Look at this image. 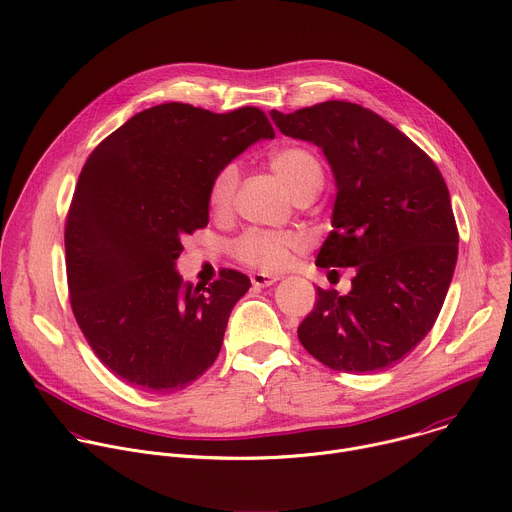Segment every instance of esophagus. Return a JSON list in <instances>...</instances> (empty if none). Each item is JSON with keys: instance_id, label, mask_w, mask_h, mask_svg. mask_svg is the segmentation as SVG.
Returning a JSON list of instances; mask_svg holds the SVG:
<instances>
[{"instance_id": "1", "label": "esophagus", "mask_w": 512, "mask_h": 512, "mask_svg": "<svg viewBox=\"0 0 512 512\" xmlns=\"http://www.w3.org/2000/svg\"><path fill=\"white\" fill-rule=\"evenodd\" d=\"M275 281H279V275H271V273H253L251 275L253 287H269Z\"/></svg>"}]
</instances>
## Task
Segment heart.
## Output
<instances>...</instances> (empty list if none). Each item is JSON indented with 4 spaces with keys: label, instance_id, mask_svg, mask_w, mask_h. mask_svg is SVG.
<instances>
[{
    "label": "heart",
    "instance_id": "heart-1",
    "mask_svg": "<svg viewBox=\"0 0 512 512\" xmlns=\"http://www.w3.org/2000/svg\"><path fill=\"white\" fill-rule=\"evenodd\" d=\"M269 166L279 177L291 199L309 191H319L323 185V168L317 156L303 146H285L269 156ZM239 185L237 164L223 166L209 189V207L215 215L229 211ZM299 247L297 237L271 231H249L237 245V257L247 265L263 271H279L289 265L293 251Z\"/></svg>",
    "mask_w": 512,
    "mask_h": 512
}]
</instances>
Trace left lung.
<instances>
[{
  "label": "left lung",
  "mask_w": 512,
  "mask_h": 512,
  "mask_svg": "<svg viewBox=\"0 0 512 512\" xmlns=\"http://www.w3.org/2000/svg\"><path fill=\"white\" fill-rule=\"evenodd\" d=\"M269 116L315 144L333 173V231L315 263L356 273L348 293L317 287L299 342L337 372L386 370L422 342L448 293L458 257L448 187L426 152L364 106L329 100Z\"/></svg>",
  "instance_id": "1"
}]
</instances>
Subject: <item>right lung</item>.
I'll use <instances>...</instances> for the list:
<instances>
[{
	"label": "right lung",
	"mask_w": 512,
	"mask_h": 512,
	"mask_svg": "<svg viewBox=\"0 0 512 512\" xmlns=\"http://www.w3.org/2000/svg\"><path fill=\"white\" fill-rule=\"evenodd\" d=\"M275 136L257 108L215 114L191 104L146 108L88 156L66 221L68 289L98 360L126 384L177 392L217 360L229 315L249 291L239 271L183 285V239L209 225L215 175Z\"/></svg>",
	"instance_id": "add662e5"
}]
</instances>
